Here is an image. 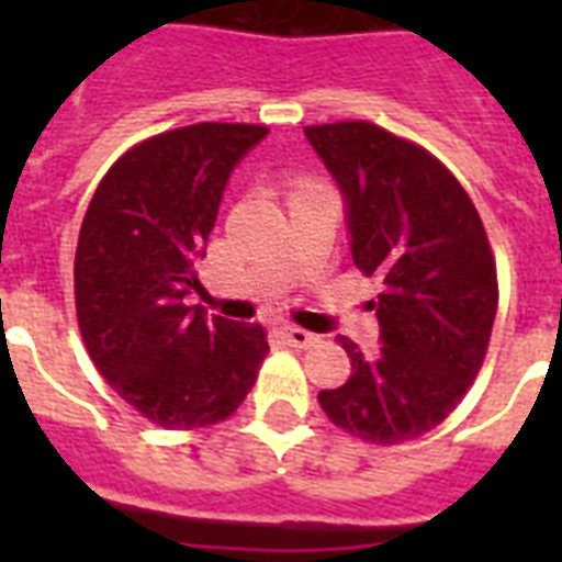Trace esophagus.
Here are the masks:
<instances>
[{"instance_id": "1", "label": "esophagus", "mask_w": 562, "mask_h": 562, "mask_svg": "<svg viewBox=\"0 0 562 562\" xmlns=\"http://www.w3.org/2000/svg\"><path fill=\"white\" fill-rule=\"evenodd\" d=\"M282 335H285V341L291 347H297V350H308V347H315L321 338L315 333H306V329H300V326H282Z\"/></svg>"}]
</instances>
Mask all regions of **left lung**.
Returning a JSON list of instances; mask_svg holds the SVG:
<instances>
[{"label":"left lung","mask_w":562,"mask_h":562,"mask_svg":"<svg viewBox=\"0 0 562 562\" xmlns=\"http://www.w3.org/2000/svg\"><path fill=\"white\" fill-rule=\"evenodd\" d=\"M347 201L352 262L382 280L373 356L341 338L350 379L321 391L326 417L364 443L417 440L475 382L498 308L496 256L452 171L423 145L361 122L308 125Z\"/></svg>","instance_id":"obj_1"}]
</instances>
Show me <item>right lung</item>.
<instances>
[{
	"label": "right lung",
	"mask_w": 562,
	"mask_h": 562,
	"mask_svg": "<svg viewBox=\"0 0 562 562\" xmlns=\"http://www.w3.org/2000/svg\"><path fill=\"white\" fill-rule=\"evenodd\" d=\"M265 125L198 122L127 148L101 178L75 250V312L104 382L160 428L215 426L268 356L259 324L187 306L233 166Z\"/></svg>",
	"instance_id": "1"
}]
</instances>
